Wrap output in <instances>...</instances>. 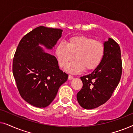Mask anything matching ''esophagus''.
<instances>
[{
  "instance_id": "1",
  "label": "esophagus",
  "mask_w": 133,
  "mask_h": 133,
  "mask_svg": "<svg viewBox=\"0 0 133 133\" xmlns=\"http://www.w3.org/2000/svg\"><path fill=\"white\" fill-rule=\"evenodd\" d=\"M73 78H74V77L72 76H71V75H69L68 76V79L69 80H72V79H73Z\"/></svg>"
}]
</instances>
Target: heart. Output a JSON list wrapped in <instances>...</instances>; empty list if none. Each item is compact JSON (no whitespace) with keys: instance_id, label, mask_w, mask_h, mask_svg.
Here are the masks:
<instances>
[{"instance_id":"heart-1","label":"heart","mask_w":133,"mask_h":133,"mask_svg":"<svg viewBox=\"0 0 133 133\" xmlns=\"http://www.w3.org/2000/svg\"><path fill=\"white\" fill-rule=\"evenodd\" d=\"M104 46L101 42L86 36H73L67 43L61 42L57 45L55 54L61 67H65L69 62L76 59L67 65L66 70L78 73L83 70H93L99 66L104 56Z\"/></svg>"}]
</instances>
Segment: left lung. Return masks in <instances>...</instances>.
Returning a JSON list of instances; mask_svg holds the SVG:
<instances>
[{
	"instance_id": "1",
	"label": "left lung",
	"mask_w": 133,
	"mask_h": 133,
	"mask_svg": "<svg viewBox=\"0 0 133 133\" xmlns=\"http://www.w3.org/2000/svg\"><path fill=\"white\" fill-rule=\"evenodd\" d=\"M104 50L99 66L91 74L81 77L83 87L77 94V99L87 110L97 108L108 101L121 80L122 63L119 44L109 38L105 42Z\"/></svg>"
}]
</instances>
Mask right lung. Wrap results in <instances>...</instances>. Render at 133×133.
<instances>
[{"label":"right lung","instance_id":"obj_1","mask_svg":"<svg viewBox=\"0 0 133 133\" xmlns=\"http://www.w3.org/2000/svg\"><path fill=\"white\" fill-rule=\"evenodd\" d=\"M61 29L37 27L21 40L14 54L12 73L21 97L38 108L48 107L68 75L60 70L54 56L39 44L52 49L62 36Z\"/></svg>","mask_w":133,"mask_h":133}]
</instances>
